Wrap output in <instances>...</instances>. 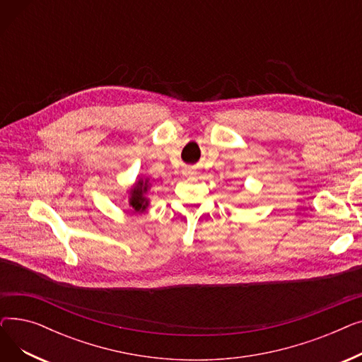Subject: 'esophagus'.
Here are the masks:
<instances>
[{
    "instance_id": "34e87169",
    "label": "esophagus",
    "mask_w": 362,
    "mask_h": 362,
    "mask_svg": "<svg viewBox=\"0 0 362 362\" xmlns=\"http://www.w3.org/2000/svg\"><path fill=\"white\" fill-rule=\"evenodd\" d=\"M183 175H185V176H194L195 171H194L192 168H185V170H183Z\"/></svg>"
}]
</instances>
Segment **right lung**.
I'll return each mask as SVG.
<instances>
[{
  "mask_svg": "<svg viewBox=\"0 0 362 362\" xmlns=\"http://www.w3.org/2000/svg\"><path fill=\"white\" fill-rule=\"evenodd\" d=\"M148 187H149L148 180L139 179V180L136 182V185L133 186V189L130 191L129 204H130V206L133 208V210L138 211V213L146 210V206H148V204H149V201H148L146 197H145V194H146V191H148Z\"/></svg>",
  "mask_w": 362,
  "mask_h": 362,
  "instance_id": "right-lung-1",
  "label": "right lung"
}]
</instances>
